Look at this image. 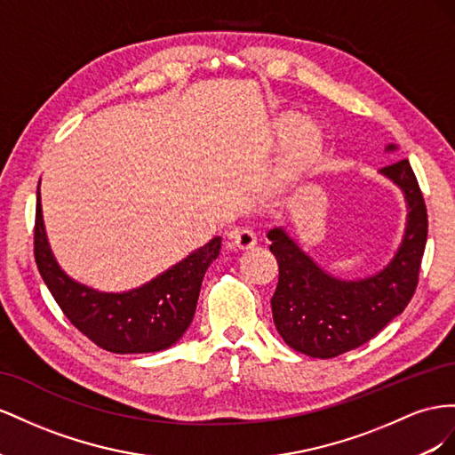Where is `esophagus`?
<instances>
[{
    "label": "esophagus",
    "mask_w": 455,
    "mask_h": 455,
    "mask_svg": "<svg viewBox=\"0 0 455 455\" xmlns=\"http://www.w3.org/2000/svg\"><path fill=\"white\" fill-rule=\"evenodd\" d=\"M230 240L236 245V250H250L257 243V236L251 228H236L230 232Z\"/></svg>",
    "instance_id": "34e87169"
}]
</instances>
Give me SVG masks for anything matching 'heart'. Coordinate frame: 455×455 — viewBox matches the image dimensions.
I'll return each instance as SVG.
<instances>
[{
  "label": "heart",
  "mask_w": 455,
  "mask_h": 455,
  "mask_svg": "<svg viewBox=\"0 0 455 455\" xmlns=\"http://www.w3.org/2000/svg\"><path fill=\"white\" fill-rule=\"evenodd\" d=\"M293 120L285 118L282 127H291ZM322 154V135L315 125L297 127L288 139L280 165L275 175L272 190L282 192L299 183L301 179L315 172Z\"/></svg>",
  "instance_id": "1"
}]
</instances>
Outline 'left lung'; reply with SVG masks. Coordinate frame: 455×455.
Segmentation results:
<instances>
[{"mask_svg": "<svg viewBox=\"0 0 455 455\" xmlns=\"http://www.w3.org/2000/svg\"><path fill=\"white\" fill-rule=\"evenodd\" d=\"M381 173L404 190L410 213L400 250L379 275L358 282L335 280L310 261L282 228L268 232L270 251L280 270L270 299L272 318L282 339L297 353L333 358L358 348L411 301L429 230L427 205L408 160L385 165Z\"/></svg>", "mask_w": 455, "mask_h": 455, "instance_id": "obj_1", "label": "left lung"}]
</instances>
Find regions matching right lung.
<instances>
[{"instance_id":"obj_1","label":"right lung","mask_w":455,"mask_h":455,"mask_svg":"<svg viewBox=\"0 0 455 455\" xmlns=\"http://www.w3.org/2000/svg\"><path fill=\"white\" fill-rule=\"evenodd\" d=\"M219 250L220 238H213L139 290L99 293L70 280L57 265L44 230L37 185L34 223L37 270L74 328L110 353H156L179 341L196 313L204 275L217 259Z\"/></svg>"}]
</instances>
